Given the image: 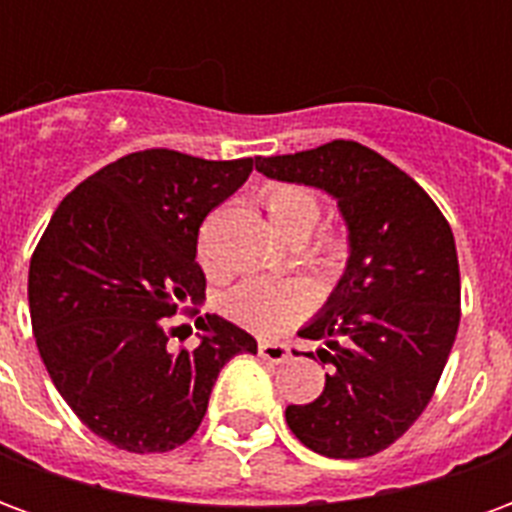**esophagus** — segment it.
<instances>
[{
	"label": "esophagus",
	"instance_id": "obj_1",
	"mask_svg": "<svg viewBox=\"0 0 512 512\" xmlns=\"http://www.w3.org/2000/svg\"><path fill=\"white\" fill-rule=\"evenodd\" d=\"M257 354L263 356L266 362H271V365H282L290 356V348L282 343H271V340H260L257 343Z\"/></svg>",
	"mask_w": 512,
	"mask_h": 512
}]
</instances>
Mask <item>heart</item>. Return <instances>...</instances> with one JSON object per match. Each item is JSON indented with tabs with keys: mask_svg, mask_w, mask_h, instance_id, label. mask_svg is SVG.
<instances>
[{
	"mask_svg": "<svg viewBox=\"0 0 512 512\" xmlns=\"http://www.w3.org/2000/svg\"><path fill=\"white\" fill-rule=\"evenodd\" d=\"M260 200L266 205L268 219L274 224L282 238L293 233H307L315 230V224L321 219V202L304 186H290V183H271L263 189ZM345 246L332 244L329 257L334 263L343 260ZM310 285H304L299 279H268L255 277L238 282L230 288L219 301L222 312L230 321L241 323L252 332H279L290 323H296L312 310Z\"/></svg>",
	"mask_w": 512,
	"mask_h": 512,
	"instance_id": "b5f03b06",
	"label": "heart"
}]
</instances>
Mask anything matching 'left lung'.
Listing matches in <instances>:
<instances>
[{
	"label": "left lung",
	"mask_w": 512,
	"mask_h": 512,
	"mask_svg": "<svg viewBox=\"0 0 512 512\" xmlns=\"http://www.w3.org/2000/svg\"><path fill=\"white\" fill-rule=\"evenodd\" d=\"M255 167L326 191L348 230L343 277L299 329L321 340L315 354L334 370L312 403L285 408L288 428L326 458L376 455L425 411L458 334L461 271L450 224L422 186L359 142L257 156Z\"/></svg>",
	"instance_id": "1"
}]
</instances>
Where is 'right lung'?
<instances>
[{
  "mask_svg": "<svg viewBox=\"0 0 512 512\" xmlns=\"http://www.w3.org/2000/svg\"><path fill=\"white\" fill-rule=\"evenodd\" d=\"M252 158L205 161L139 150L60 202L29 263V315L62 400L95 436L128 452H167L194 436L211 389L252 334L197 318V348L169 345L167 318L205 299L202 219L244 186Z\"/></svg>",
  "mask_w": 512,
  "mask_h": 512,
  "instance_id": "right-lung-1",
  "label": "right lung"
}]
</instances>
